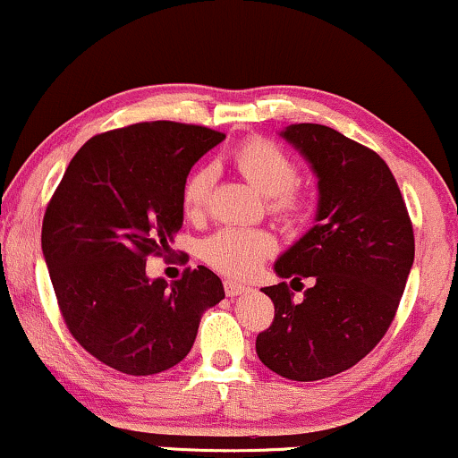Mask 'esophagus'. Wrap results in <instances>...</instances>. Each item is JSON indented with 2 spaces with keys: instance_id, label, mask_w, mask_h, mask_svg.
<instances>
[{
  "instance_id": "obj_1",
  "label": "esophagus",
  "mask_w": 458,
  "mask_h": 458,
  "mask_svg": "<svg viewBox=\"0 0 458 458\" xmlns=\"http://www.w3.org/2000/svg\"><path fill=\"white\" fill-rule=\"evenodd\" d=\"M246 291H250V289H248V286H244V284H240V282L225 280V293H227V297H238Z\"/></svg>"
}]
</instances>
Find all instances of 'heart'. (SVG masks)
Segmentation results:
<instances>
[{
    "instance_id": "b5f03b06",
    "label": "heart",
    "mask_w": 458,
    "mask_h": 458,
    "mask_svg": "<svg viewBox=\"0 0 458 458\" xmlns=\"http://www.w3.org/2000/svg\"><path fill=\"white\" fill-rule=\"evenodd\" d=\"M233 163L252 184L267 195V208L276 218L295 223L308 210L306 195L299 191V167L293 157L274 140L255 135L233 150ZM214 186V169L197 167L182 184V210L189 218H201ZM272 235L259 229L227 227L210 235L201 244V257L208 265L231 278H248L269 252Z\"/></svg>"
}]
</instances>
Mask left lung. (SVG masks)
<instances>
[{"label":"left lung","instance_id":"obj_1","mask_svg":"<svg viewBox=\"0 0 458 458\" xmlns=\"http://www.w3.org/2000/svg\"><path fill=\"white\" fill-rule=\"evenodd\" d=\"M280 135L318 176V210L274 269L291 286L301 278L314 284L301 301L286 282L261 289L276 314L257 335V354L282 377L314 382L357 365L385 337L414 263V229L377 152L314 123Z\"/></svg>","mask_w":458,"mask_h":458}]
</instances>
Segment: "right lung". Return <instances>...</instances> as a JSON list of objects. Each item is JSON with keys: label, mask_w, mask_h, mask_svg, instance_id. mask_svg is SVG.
<instances>
[{"label": "right lung", "mask_w": 458, "mask_h": 458, "mask_svg": "<svg viewBox=\"0 0 458 458\" xmlns=\"http://www.w3.org/2000/svg\"><path fill=\"white\" fill-rule=\"evenodd\" d=\"M225 133L174 121L135 123L93 135L50 197L42 252L67 329L95 359L127 376L178 365L203 310L225 299L199 265L167 284L148 280L182 227V184Z\"/></svg>", "instance_id": "add662e5"}]
</instances>
